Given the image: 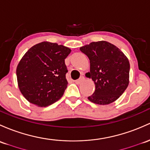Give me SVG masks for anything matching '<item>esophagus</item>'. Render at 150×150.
<instances>
[{"label":"esophagus","mask_w":150,"mask_h":150,"mask_svg":"<svg viewBox=\"0 0 150 150\" xmlns=\"http://www.w3.org/2000/svg\"><path fill=\"white\" fill-rule=\"evenodd\" d=\"M83 80H84V77H83V76H81V77H80L79 79L76 80L75 83H76V84H79V83H81V82L83 81Z\"/></svg>","instance_id":"1"}]
</instances>
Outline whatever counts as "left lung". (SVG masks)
I'll return each mask as SVG.
<instances>
[{
	"instance_id": "left-lung-1",
	"label": "left lung",
	"mask_w": 150,
	"mask_h": 150,
	"mask_svg": "<svg viewBox=\"0 0 150 150\" xmlns=\"http://www.w3.org/2000/svg\"><path fill=\"white\" fill-rule=\"evenodd\" d=\"M90 61L86 76L95 83L94 94L88 97L101 105L117 100L126 90L129 78V62L120 49L104 41L91 42L80 48Z\"/></svg>"
}]
</instances>
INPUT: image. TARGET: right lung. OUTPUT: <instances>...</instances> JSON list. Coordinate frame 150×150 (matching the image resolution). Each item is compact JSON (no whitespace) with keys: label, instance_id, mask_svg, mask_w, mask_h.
<instances>
[{"label":"right lung","instance_id":"right-lung-1","mask_svg":"<svg viewBox=\"0 0 150 150\" xmlns=\"http://www.w3.org/2000/svg\"><path fill=\"white\" fill-rule=\"evenodd\" d=\"M71 51L62 45L43 41L25 53L16 76L19 89L30 103L46 107L62 98L68 84L65 59Z\"/></svg>","mask_w":150,"mask_h":150}]
</instances>
